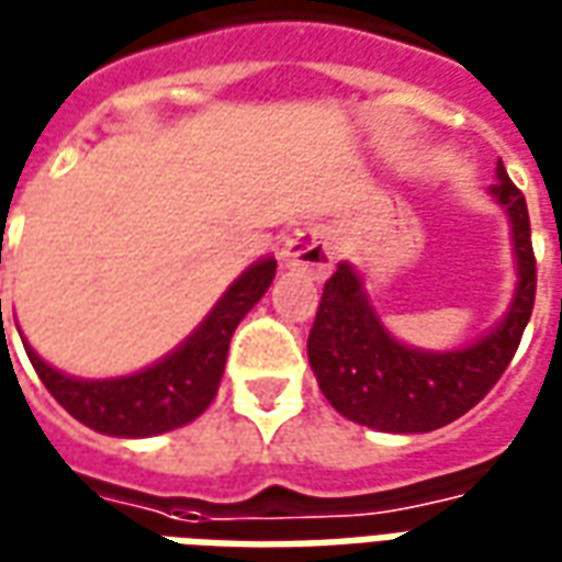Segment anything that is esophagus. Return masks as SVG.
I'll return each mask as SVG.
<instances>
[{"mask_svg":"<svg viewBox=\"0 0 562 562\" xmlns=\"http://www.w3.org/2000/svg\"><path fill=\"white\" fill-rule=\"evenodd\" d=\"M282 265L304 270L313 280L328 277L334 265V237L325 225H304L282 246Z\"/></svg>","mask_w":562,"mask_h":562,"instance_id":"34e87169","label":"esophagus"}]
</instances>
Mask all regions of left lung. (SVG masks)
<instances>
[{"instance_id": "left-lung-1", "label": "left lung", "mask_w": 562, "mask_h": 562, "mask_svg": "<svg viewBox=\"0 0 562 562\" xmlns=\"http://www.w3.org/2000/svg\"><path fill=\"white\" fill-rule=\"evenodd\" d=\"M491 195L508 213L518 285L503 322L482 340L451 352L413 349L379 322L349 261H340L325 282L306 355L322 394L349 422L385 434H427L470 413L506 373L536 301V256L527 201L503 161H496Z\"/></svg>"}]
</instances>
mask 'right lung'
Here are the masks:
<instances>
[{
    "instance_id": "right-lung-1",
    "label": "right lung",
    "mask_w": 562,
    "mask_h": 562,
    "mask_svg": "<svg viewBox=\"0 0 562 562\" xmlns=\"http://www.w3.org/2000/svg\"><path fill=\"white\" fill-rule=\"evenodd\" d=\"M277 277V261L261 258L237 277L225 289L207 318L186 337L171 355H165L153 367L140 373L116 379H78L59 373L56 367L42 361L30 342V355L35 373L44 389L54 394V401L75 415L80 424L108 436H156L168 434L173 427L195 422L207 409L220 391L228 342L240 318L265 297L270 282ZM2 318V297H0Z\"/></svg>"
}]
</instances>
